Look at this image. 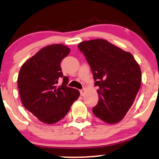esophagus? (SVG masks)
<instances>
[{"mask_svg": "<svg viewBox=\"0 0 159 159\" xmlns=\"http://www.w3.org/2000/svg\"><path fill=\"white\" fill-rule=\"evenodd\" d=\"M85 93H86V89H82V90H80V96H84L85 95Z\"/></svg>", "mask_w": 159, "mask_h": 159, "instance_id": "1", "label": "esophagus"}]
</instances>
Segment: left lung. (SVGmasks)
<instances>
[{"label": "left lung", "instance_id": "obj_1", "mask_svg": "<svg viewBox=\"0 0 159 159\" xmlns=\"http://www.w3.org/2000/svg\"><path fill=\"white\" fill-rule=\"evenodd\" d=\"M78 47L91 66L94 85L99 87L93 114L108 124H116L131 107L140 89L139 65L131 53L106 40L84 41Z\"/></svg>", "mask_w": 159, "mask_h": 159}]
</instances>
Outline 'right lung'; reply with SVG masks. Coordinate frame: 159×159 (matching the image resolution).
<instances>
[{
    "instance_id": "1",
    "label": "right lung",
    "mask_w": 159,
    "mask_h": 159,
    "mask_svg": "<svg viewBox=\"0 0 159 159\" xmlns=\"http://www.w3.org/2000/svg\"><path fill=\"white\" fill-rule=\"evenodd\" d=\"M69 53L64 45H50L25 61L19 71L18 86L23 106L47 124L64 118L79 97L77 89L67 86L68 78L61 71V61ZM61 79L62 84L58 86Z\"/></svg>"
}]
</instances>
